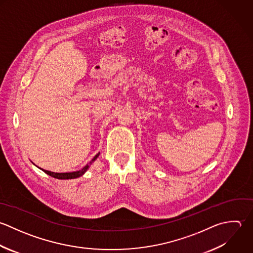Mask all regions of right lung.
<instances>
[{
  "label": "right lung",
  "instance_id": "1",
  "mask_svg": "<svg viewBox=\"0 0 253 253\" xmlns=\"http://www.w3.org/2000/svg\"><path fill=\"white\" fill-rule=\"evenodd\" d=\"M98 156H99V153L94 156V158L89 162L88 165H86L84 168H83L81 170H78V171H73V172H53V171L45 170V169H40L43 170L48 175H50V176H52L54 178H57V179H73V178H77V177L82 176L87 170V169L92 164V162H94L97 159Z\"/></svg>",
  "mask_w": 253,
  "mask_h": 253
}]
</instances>
